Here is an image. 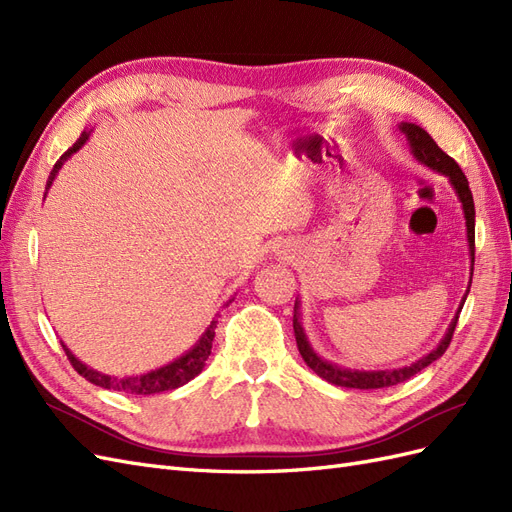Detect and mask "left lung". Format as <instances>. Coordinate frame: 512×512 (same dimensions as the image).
Wrapping results in <instances>:
<instances>
[{
  "label": "left lung",
  "mask_w": 512,
  "mask_h": 512,
  "mask_svg": "<svg viewBox=\"0 0 512 512\" xmlns=\"http://www.w3.org/2000/svg\"><path fill=\"white\" fill-rule=\"evenodd\" d=\"M399 130L406 134L412 156L421 164H425L427 168H431L433 173L444 175L448 179V183L453 185V190H455L459 203H461V209H463V218H466L468 252H470V262H472V267H470V284H472V271H474V218H476V213H474V198H472V192H470L468 179H466V175H463V170L459 168V164L451 156H446V153L436 145V141H433V138L421 126H416V123L401 121L399 123ZM470 284H468L466 294H463V299H461V305L457 309L455 318L451 320V324H448V331L440 339V344L433 348L429 354H425L418 361H414L412 365L397 367V369H369V371H365V369L339 367V365H335V363H331L327 359H322V356L312 348V344H309V339L305 335L303 322H301V301L297 299V301H294L292 327H294V337H297L299 352H301L303 361L307 363L309 369H314L322 380H327V382H331L335 386H346V389H386V386H395L399 382H406L412 376H416L418 371L425 369L427 365H431L433 361H438L440 356L446 352L448 344H451L453 331L457 327V318H459L461 307H463V303H466V299H468Z\"/></svg>",
  "instance_id": "8db88e82"
}]
</instances>
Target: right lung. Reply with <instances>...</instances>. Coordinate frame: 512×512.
<instances>
[{
	"label": "right lung",
	"instance_id": "obj_1",
	"mask_svg": "<svg viewBox=\"0 0 512 512\" xmlns=\"http://www.w3.org/2000/svg\"><path fill=\"white\" fill-rule=\"evenodd\" d=\"M89 134H91V130H85L79 136V141H76L64 153V156H61L55 162L51 175H49V181H46V192L51 190V185H53L57 173L61 170V166H64V162H68V158H72L74 153L89 141ZM46 192H44V196H46ZM215 324H218V318L211 320V324L205 329V333L200 335L198 342L188 352L181 354L179 359L170 361L168 365H162L158 369H151V371H147V374H138V376H121V378L119 376H106V374H102V371L91 369L83 361L76 359V356L70 352V348L64 342H61V346H64V352L70 359L72 367L79 371V374L85 380H89L91 384L102 386V389H113V391H119V393H126V395H156V393L183 386L185 382L194 380L200 374V371H203L205 361L209 359V354H211V344H213V337H215Z\"/></svg>",
	"mask_w": 512,
	"mask_h": 512
}]
</instances>
